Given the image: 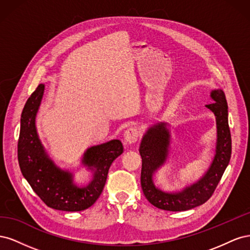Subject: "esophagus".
<instances>
[{
  "label": "esophagus",
  "mask_w": 250,
  "mask_h": 250,
  "mask_svg": "<svg viewBox=\"0 0 250 250\" xmlns=\"http://www.w3.org/2000/svg\"><path fill=\"white\" fill-rule=\"evenodd\" d=\"M140 135H141V132H140V129L138 127H135V126L129 127L124 133V141L127 144L135 143L140 138Z\"/></svg>",
  "instance_id": "1"
}]
</instances>
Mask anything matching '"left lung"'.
<instances>
[{
	"label": "left lung",
	"instance_id": "1",
	"mask_svg": "<svg viewBox=\"0 0 250 250\" xmlns=\"http://www.w3.org/2000/svg\"><path fill=\"white\" fill-rule=\"evenodd\" d=\"M210 97L213 102L208 104L207 107L215 113L217 121L216 155L208 171L198 183L187 187L184 191L178 193H166L155 188L152 175L166 161L170 134L166 128V124L160 123L151 127L144 135L140 146V154L142 156L141 186L147 200L158 208L181 211L201 206L214 194L228 167L231 155L228 102L222 89L213 90Z\"/></svg>",
	"mask_w": 250,
	"mask_h": 250
}]
</instances>
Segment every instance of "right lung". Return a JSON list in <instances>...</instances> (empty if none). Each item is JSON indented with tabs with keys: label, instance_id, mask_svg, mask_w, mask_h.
Wrapping results in <instances>:
<instances>
[{
	"label": "right lung",
	"instance_id": "1",
	"mask_svg": "<svg viewBox=\"0 0 250 250\" xmlns=\"http://www.w3.org/2000/svg\"><path fill=\"white\" fill-rule=\"evenodd\" d=\"M44 85L40 84L29 97L21 117L18 160L21 174L36 195L49 208L78 211L92 207L101 195L112 162L123 153V145L112 140L86 150L83 164L95 168L94 179L79 188L73 184L72 174L57 168L37 137L35 116L39 110Z\"/></svg>",
	"mask_w": 250,
	"mask_h": 250
}]
</instances>
